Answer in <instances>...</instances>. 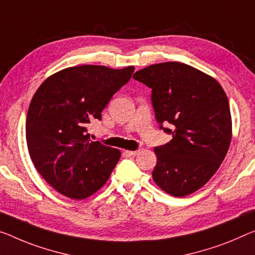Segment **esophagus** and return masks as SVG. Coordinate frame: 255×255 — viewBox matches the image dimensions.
Returning <instances> with one entry per match:
<instances>
[{"label":"esophagus","mask_w":255,"mask_h":255,"mask_svg":"<svg viewBox=\"0 0 255 255\" xmlns=\"http://www.w3.org/2000/svg\"><path fill=\"white\" fill-rule=\"evenodd\" d=\"M138 152H139V150H125L124 154L128 156H135V155H138Z\"/></svg>","instance_id":"34e87169"}]
</instances>
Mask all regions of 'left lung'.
I'll return each mask as SVG.
<instances>
[{"label":"left lung","instance_id":"left-lung-1","mask_svg":"<svg viewBox=\"0 0 255 255\" xmlns=\"http://www.w3.org/2000/svg\"><path fill=\"white\" fill-rule=\"evenodd\" d=\"M133 78L151 89L157 122L170 123L172 140L156 147L152 179L175 197L197 191L213 177L233 135L228 98L219 82L178 61L150 65Z\"/></svg>","mask_w":255,"mask_h":255}]
</instances>
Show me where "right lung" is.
Instances as JSON below:
<instances>
[{
  "instance_id": "1",
  "label": "right lung",
  "mask_w": 255,
  "mask_h": 255,
  "mask_svg": "<svg viewBox=\"0 0 255 255\" xmlns=\"http://www.w3.org/2000/svg\"><path fill=\"white\" fill-rule=\"evenodd\" d=\"M133 72V66H75L52 74L36 90L27 113V147L35 168L58 193L84 199L107 182L121 151L92 141L87 128L101 120Z\"/></svg>"
}]
</instances>
